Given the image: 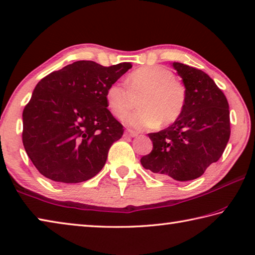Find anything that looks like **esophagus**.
Instances as JSON below:
<instances>
[{"mask_svg":"<svg viewBox=\"0 0 255 255\" xmlns=\"http://www.w3.org/2000/svg\"><path fill=\"white\" fill-rule=\"evenodd\" d=\"M127 134H128V135H130V136H132V138H133V136H136V135H138L139 133L136 132V131H133V130H127Z\"/></svg>","mask_w":255,"mask_h":255,"instance_id":"34e87169","label":"esophagus"}]
</instances>
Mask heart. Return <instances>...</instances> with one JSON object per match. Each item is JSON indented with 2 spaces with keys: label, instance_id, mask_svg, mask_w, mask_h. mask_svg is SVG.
<instances>
[{
  "label": "heart",
  "instance_id": "obj_1",
  "mask_svg": "<svg viewBox=\"0 0 255 255\" xmlns=\"http://www.w3.org/2000/svg\"><path fill=\"white\" fill-rule=\"evenodd\" d=\"M139 101L140 110L127 116ZM187 90L170 68L162 65L142 66L125 78V85L112 83L106 90V103L112 114L128 127L146 130L173 124L183 113Z\"/></svg>",
  "mask_w": 255,
  "mask_h": 255
}]
</instances>
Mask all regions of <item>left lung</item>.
I'll return each instance as SVG.
<instances>
[{"mask_svg": "<svg viewBox=\"0 0 255 255\" xmlns=\"http://www.w3.org/2000/svg\"><path fill=\"white\" fill-rule=\"evenodd\" d=\"M187 90L181 116L165 130L149 133L152 150L141 157L156 177L187 181L201 177L225 151L230 136L229 105L201 69L173 62Z\"/></svg>", "mask_w": 255, "mask_h": 255, "instance_id": "8db88e82", "label": "left lung"}]
</instances>
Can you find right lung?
Instances as JSON below:
<instances>
[{"mask_svg": "<svg viewBox=\"0 0 255 255\" xmlns=\"http://www.w3.org/2000/svg\"><path fill=\"white\" fill-rule=\"evenodd\" d=\"M131 67L81 60L38 82L22 112V143L42 175L77 183L99 173L124 132L107 109L106 90Z\"/></svg>", "mask_w": 255, "mask_h": 255, "instance_id": "1", "label": "right lung"}]
</instances>
